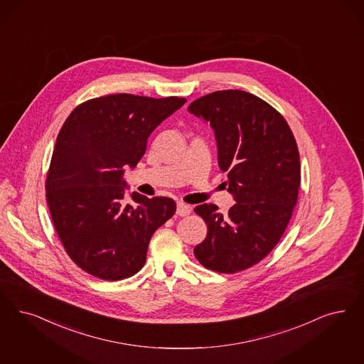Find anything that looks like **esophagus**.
<instances>
[{
  "mask_svg": "<svg viewBox=\"0 0 364 364\" xmlns=\"http://www.w3.org/2000/svg\"><path fill=\"white\" fill-rule=\"evenodd\" d=\"M176 213H177V215H180V216H187V215L191 213V207H189L188 204L180 201V203H177Z\"/></svg>",
  "mask_w": 364,
  "mask_h": 364,
  "instance_id": "esophagus-1",
  "label": "esophagus"
}]
</instances>
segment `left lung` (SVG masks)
Wrapping results in <instances>:
<instances>
[{
    "mask_svg": "<svg viewBox=\"0 0 364 364\" xmlns=\"http://www.w3.org/2000/svg\"><path fill=\"white\" fill-rule=\"evenodd\" d=\"M188 112L213 127L218 164L235 200L227 213L215 204L195 207L208 232L193 254L219 273L245 270L274 249L291 218L301 180L296 139L281 114L246 91H215Z\"/></svg>",
    "mask_w": 364,
    "mask_h": 364,
    "instance_id": "1",
    "label": "left lung"
}]
</instances>
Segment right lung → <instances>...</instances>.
Instances as JSON below:
<instances>
[{"label": "right lung", "instance_id": "1", "mask_svg": "<svg viewBox=\"0 0 364 364\" xmlns=\"http://www.w3.org/2000/svg\"><path fill=\"white\" fill-rule=\"evenodd\" d=\"M186 98L117 94L87 100L68 115L47 176L50 216L64 249L102 279L133 276L146 261L154 231L173 216L175 200L130 193L126 168H136L153 130Z\"/></svg>", "mask_w": 364, "mask_h": 364}]
</instances>
